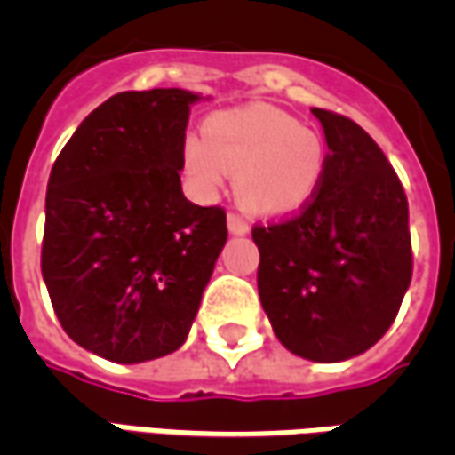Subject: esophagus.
Masks as SVG:
<instances>
[{"label":"esophagus","instance_id":"esophagus-1","mask_svg":"<svg viewBox=\"0 0 455 455\" xmlns=\"http://www.w3.org/2000/svg\"><path fill=\"white\" fill-rule=\"evenodd\" d=\"M228 231L231 234H248L251 231V224H248L246 219L241 217V214H236V212H228Z\"/></svg>","mask_w":455,"mask_h":455}]
</instances>
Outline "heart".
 <instances>
[{
    "mask_svg": "<svg viewBox=\"0 0 455 455\" xmlns=\"http://www.w3.org/2000/svg\"><path fill=\"white\" fill-rule=\"evenodd\" d=\"M182 156L202 192H217L227 172L236 175L241 204L258 214L307 207L326 168L322 133L267 104L214 114L204 124V139L189 136Z\"/></svg>",
    "mask_w": 455,
    "mask_h": 455,
    "instance_id": "heart-1",
    "label": "heart"
}]
</instances>
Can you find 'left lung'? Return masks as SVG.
I'll list each match as a JSON object with an SVG mask.
<instances>
[{"instance_id":"1","label":"left lung","mask_w":455,"mask_h":455,"mask_svg":"<svg viewBox=\"0 0 455 455\" xmlns=\"http://www.w3.org/2000/svg\"><path fill=\"white\" fill-rule=\"evenodd\" d=\"M326 168L295 217L256 224L258 295L287 351L336 363L390 329L411 280L407 195L380 146L348 116L312 109Z\"/></svg>"}]
</instances>
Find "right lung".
Here are the masks:
<instances>
[{"instance_id": "add662e5", "label": "right lung", "mask_w": 455, "mask_h": 455, "mask_svg": "<svg viewBox=\"0 0 455 455\" xmlns=\"http://www.w3.org/2000/svg\"><path fill=\"white\" fill-rule=\"evenodd\" d=\"M188 90L119 92L55 158L41 273L77 346L114 363L178 351L227 243V212L182 195Z\"/></svg>"}]
</instances>
